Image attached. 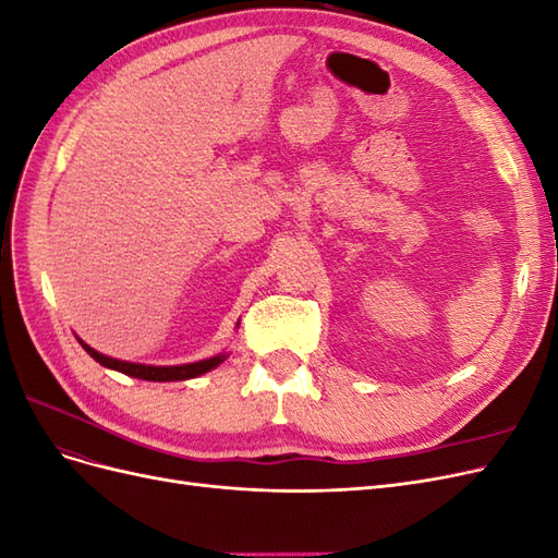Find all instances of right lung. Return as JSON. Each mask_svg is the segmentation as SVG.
Listing matches in <instances>:
<instances>
[{
	"instance_id": "1",
	"label": "right lung",
	"mask_w": 558,
	"mask_h": 558,
	"mask_svg": "<svg viewBox=\"0 0 558 558\" xmlns=\"http://www.w3.org/2000/svg\"><path fill=\"white\" fill-rule=\"evenodd\" d=\"M81 342V340H78ZM81 347L86 349L90 356L105 367L118 369V373L130 375V377H137V379H146V381H181V379H193L209 373L216 365H221L226 361V356H214L207 361H199V363H189V365H167V367H158V365H142V363H128V361H116L105 356V353H99L95 349H90L86 342H81Z\"/></svg>"
}]
</instances>
